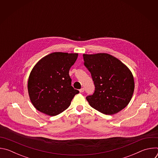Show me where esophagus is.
Wrapping results in <instances>:
<instances>
[{
  "instance_id": "esophagus-1",
  "label": "esophagus",
  "mask_w": 158,
  "mask_h": 158,
  "mask_svg": "<svg viewBox=\"0 0 158 158\" xmlns=\"http://www.w3.org/2000/svg\"><path fill=\"white\" fill-rule=\"evenodd\" d=\"M84 91V88H81V89H79V92L80 93H83Z\"/></svg>"
}]
</instances>
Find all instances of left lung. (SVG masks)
I'll list each match as a JSON object with an SVG mask.
<instances>
[{
    "label": "left lung",
    "instance_id": "left-lung-1",
    "mask_svg": "<svg viewBox=\"0 0 158 158\" xmlns=\"http://www.w3.org/2000/svg\"><path fill=\"white\" fill-rule=\"evenodd\" d=\"M84 65L91 73L95 91L86 99L101 113H118L129 103L134 81L128 67L115 57L106 53L83 54Z\"/></svg>",
    "mask_w": 158,
    "mask_h": 158
}]
</instances>
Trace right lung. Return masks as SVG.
Returning <instances> with one entry per match:
<instances>
[{"label": "right lung", "instance_id": "1", "mask_svg": "<svg viewBox=\"0 0 158 158\" xmlns=\"http://www.w3.org/2000/svg\"><path fill=\"white\" fill-rule=\"evenodd\" d=\"M77 56V53L53 52L33 67L27 88L31 101L39 111L51 116L59 114L79 93L71 85L69 74Z\"/></svg>", "mask_w": 158, "mask_h": 158}]
</instances>
